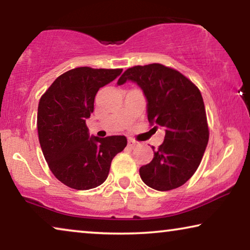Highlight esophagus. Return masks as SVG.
Wrapping results in <instances>:
<instances>
[{
    "label": "esophagus",
    "instance_id": "esophagus-1",
    "mask_svg": "<svg viewBox=\"0 0 250 250\" xmlns=\"http://www.w3.org/2000/svg\"><path fill=\"white\" fill-rule=\"evenodd\" d=\"M128 147H131V149H135V147L139 146V142H136V141L134 140H128Z\"/></svg>",
    "mask_w": 250,
    "mask_h": 250
}]
</instances>
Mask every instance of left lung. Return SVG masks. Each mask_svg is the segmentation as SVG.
I'll use <instances>...</instances> for the list:
<instances>
[{"label": "left lung", "instance_id": "left-lung-1", "mask_svg": "<svg viewBox=\"0 0 250 250\" xmlns=\"http://www.w3.org/2000/svg\"><path fill=\"white\" fill-rule=\"evenodd\" d=\"M131 80L143 90L151 125L165 128V141L150 164L140 168L144 184L166 191L184 185L196 171L208 142L204 101L196 85L175 68L153 63L126 70L118 84Z\"/></svg>", "mask_w": 250, "mask_h": 250}]
</instances>
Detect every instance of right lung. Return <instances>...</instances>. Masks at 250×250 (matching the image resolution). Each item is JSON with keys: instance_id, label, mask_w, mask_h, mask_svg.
I'll use <instances>...</instances> for the list:
<instances>
[{"instance_id": "right-lung-1", "label": "right lung", "mask_w": 250, "mask_h": 250, "mask_svg": "<svg viewBox=\"0 0 250 250\" xmlns=\"http://www.w3.org/2000/svg\"><path fill=\"white\" fill-rule=\"evenodd\" d=\"M122 71L73 68L60 75L39 100L37 128L42 154L53 175L73 189L101 185L109 173L111 160L127 146L123 135L90 137L85 124L93 113L98 90Z\"/></svg>"}]
</instances>
